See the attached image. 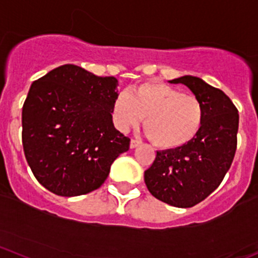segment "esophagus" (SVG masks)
Here are the masks:
<instances>
[{
	"mask_svg": "<svg viewBox=\"0 0 258 258\" xmlns=\"http://www.w3.org/2000/svg\"><path fill=\"white\" fill-rule=\"evenodd\" d=\"M140 145H141V141H137V140H131V142H130V147L131 148H136Z\"/></svg>",
	"mask_w": 258,
	"mask_h": 258,
	"instance_id": "1",
	"label": "esophagus"
}]
</instances>
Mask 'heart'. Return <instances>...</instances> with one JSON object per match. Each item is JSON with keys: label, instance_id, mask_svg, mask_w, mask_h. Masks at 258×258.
<instances>
[{"label": "heart", "instance_id": "obj_1", "mask_svg": "<svg viewBox=\"0 0 258 258\" xmlns=\"http://www.w3.org/2000/svg\"><path fill=\"white\" fill-rule=\"evenodd\" d=\"M145 119L146 136L159 150H175L199 135L205 118L202 100L183 94L161 81H145L118 93L112 101L111 117L122 132Z\"/></svg>", "mask_w": 258, "mask_h": 258}]
</instances>
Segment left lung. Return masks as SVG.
Segmentation results:
<instances>
[{
	"mask_svg": "<svg viewBox=\"0 0 258 258\" xmlns=\"http://www.w3.org/2000/svg\"><path fill=\"white\" fill-rule=\"evenodd\" d=\"M184 84L205 108L199 135L188 145L157 152L145 172L150 193L177 208H191L213 193L231 167L237 147L238 111L220 89L197 77L185 75L172 80Z\"/></svg>",
	"mask_w": 258,
	"mask_h": 258,
	"instance_id": "left-lung-1",
	"label": "left lung"
}]
</instances>
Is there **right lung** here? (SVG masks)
<instances>
[{
    "label": "right lung",
    "instance_id": "add662e5",
    "mask_svg": "<svg viewBox=\"0 0 258 258\" xmlns=\"http://www.w3.org/2000/svg\"><path fill=\"white\" fill-rule=\"evenodd\" d=\"M118 81L73 64L33 81L22 108V145L34 177L60 197L100 188L130 138L111 117Z\"/></svg>",
    "mask_w": 258,
    "mask_h": 258
}]
</instances>
